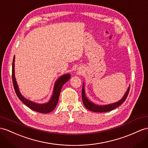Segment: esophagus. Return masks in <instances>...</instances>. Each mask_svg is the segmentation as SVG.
<instances>
[{"label":"esophagus","mask_w":148,"mask_h":148,"mask_svg":"<svg viewBox=\"0 0 148 148\" xmlns=\"http://www.w3.org/2000/svg\"><path fill=\"white\" fill-rule=\"evenodd\" d=\"M78 71L79 72V73H81V72H82V70H81V69H79Z\"/></svg>","instance_id":"obj_1"}]
</instances>
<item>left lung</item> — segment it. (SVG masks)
Returning <instances> with one entry per match:
<instances>
[{"label": "left lung", "mask_w": 148, "mask_h": 148, "mask_svg": "<svg viewBox=\"0 0 148 148\" xmlns=\"http://www.w3.org/2000/svg\"><path fill=\"white\" fill-rule=\"evenodd\" d=\"M84 88H85V84L84 82L82 83V103H83V104H84L86 108L88 109V110L93 111V112H108V111L113 110V109H114L116 108L119 107L120 105H121L124 103L127 97L129 91H130V85L129 86L126 92L124 94V95L122 97V99H120L117 102H116V103H114L112 104H106V105H97V104H96L94 103H92V101H90L88 99V98L87 97V96L86 95V91H85Z\"/></svg>", "instance_id": "obj_1"}]
</instances>
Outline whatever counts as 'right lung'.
I'll return each mask as SVG.
<instances>
[{
  "label": "right lung",
  "mask_w": 148,
  "mask_h": 148,
  "mask_svg": "<svg viewBox=\"0 0 148 148\" xmlns=\"http://www.w3.org/2000/svg\"><path fill=\"white\" fill-rule=\"evenodd\" d=\"M14 62H15V56L14 57L13 62H12V81H13L15 91H16L17 96H18V98H19V99L22 102V103L27 106L28 108L31 109L32 110L34 111L40 112V113H43V114H46V113L52 112L56 107L57 104H58L60 90H61L63 85L69 81L71 78L70 74H63L54 83V89H53V92L50 100L45 103H36V102H34L27 99V98H25V97L22 96V94L21 93L19 88H18V86L17 85V83L16 81V77H15Z\"/></svg>",
  "instance_id": "1"
}]
</instances>
